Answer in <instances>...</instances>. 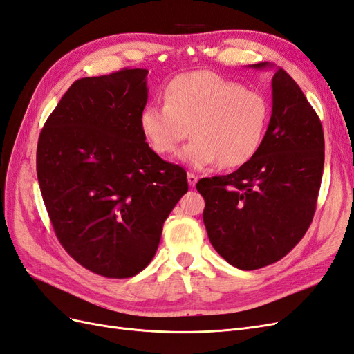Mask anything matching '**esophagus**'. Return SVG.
I'll return each mask as SVG.
<instances>
[{
	"mask_svg": "<svg viewBox=\"0 0 354 354\" xmlns=\"http://www.w3.org/2000/svg\"><path fill=\"white\" fill-rule=\"evenodd\" d=\"M187 181H189L190 186H195L196 181H198V177L194 173H187Z\"/></svg>",
	"mask_w": 354,
	"mask_h": 354,
	"instance_id": "1",
	"label": "esophagus"
}]
</instances>
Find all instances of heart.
<instances>
[{
  "label": "heart",
  "instance_id": "heart-1",
  "mask_svg": "<svg viewBox=\"0 0 354 354\" xmlns=\"http://www.w3.org/2000/svg\"><path fill=\"white\" fill-rule=\"evenodd\" d=\"M270 121L264 95L217 73L199 71L178 75L168 84L165 103H151L142 111L140 127L147 143L159 155L181 149L186 165L202 169L218 164L241 167L259 152Z\"/></svg>",
  "mask_w": 354,
  "mask_h": 354
}]
</instances>
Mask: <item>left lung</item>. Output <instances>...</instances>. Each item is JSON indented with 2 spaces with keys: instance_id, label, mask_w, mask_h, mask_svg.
Segmentation results:
<instances>
[{
  "instance_id": "8db88e82",
  "label": "left lung",
  "mask_w": 354,
  "mask_h": 354,
  "mask_svg": "<svg viewBox=\"0 0 354 354\" xmlns=\"http://www.w3.org/2000/svg\"><path fill=\"white\" fill-rule=\"evenodd\" d=\"M272 88V116L259 152L234 173L196 185L209 242L241 270L279 261L303 239L322 181L325 140L317 113L283 69L274 71Z\"/></svg>"
}]
</instances>
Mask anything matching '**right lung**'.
<instances>
[{
	"mask_svg": "<svg viewBox=\"0 0 354 354\" xmlns=\"http://www.w3.org/2000/svg\"><path fill=\"white\" fill-rule=\"evenodd\" d=\"M146 69L75 81L42 127L37 176L56 236L85 269L112 279L142 272L189 186L140 127Z\"/></svg>",
	"mask_w": 354,
	"mask_h": 354,
	"instance_id": "right-lung-1",
	"label": "right lung"
}]
</instances>
